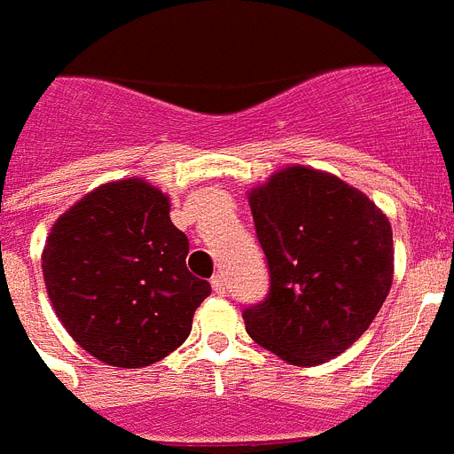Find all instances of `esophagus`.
Segmentation results:
<instances>
[{"instance_id": "esophagus-1", "label": "esophagus", "mask_w": 454, "mask_h": 454, "mask_svg": "<svg viewBox=\"0 0 454 454\" xmlns=\"http://www.w3.org/2000/svg\"><path fill=\"white\" fill-rule=\"evenodd\" d=\"M212 289H215V294L223 296V294H226V278H223V275H215V278H212Z\"/></svg>"}]
</instances>
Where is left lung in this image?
<instances>
[{
  "instance_id": "obj_1",
  "label": "left lung",
  "mask_w": 454,
  "mask_h": 454,
  "mask_svg": "<svg viewBox=\"0 0 454 454\" xmlns=\"http://www.w3.org/2000/svg\"><path fill=\"white\" fill-rule=\"evenodd\" d=\"M270 289L245 308L247 333L294 366L333 359L359 340L394 275L389 219L338 176L291 165L249 193Z\"/></svg>"
}]
</instances>
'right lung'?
Instances as JSON below:
<instances>
[{
    "instance_id": "obj_1",
    "label": "right lung",
    "mask_w": 454,
    "mask_h": 454,
    "mask_svg": "<svg viewBox=\"0 0 454 454\" xmlns=\"http://www.w3.org/2000/svg\"><path fill=\"white\" fill-rule=\"evenodd\" d=\"M189 238L169 221V198L144 179L109 182L55 221L42 254L55 315L109 366L142 368L175 352L207 279L186 268Z\"/></svg>"
}]
</instances>
